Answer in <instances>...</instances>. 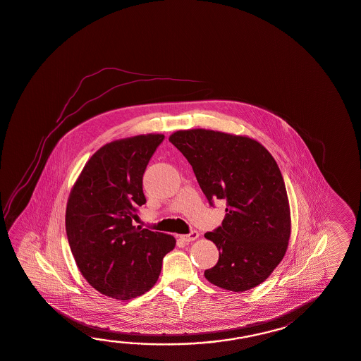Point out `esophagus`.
Returning a JSON list of instances; mask_svg holds the SVG:
<instances>
[{"label":"esophagus","mask_w":361,"mask_h":361,"mask_svg":"<svg viewBox=\"0 0 361 361\" xmlns=\"http://www.w3.org/2000/svg\"><path fill=\"white\" fill-rule=\"evenodd\" d=\"M179 238H180L183 242H187V243H188V242H193V240H196V239L199 238V233L193 230V231H191L190 234L180 235Z\"/></svg>","instance_id":"1"}]
</instances>
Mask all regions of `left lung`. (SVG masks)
Segmentation results:
<instances>
[{
	"mask_svg": "<svg viewBox=\"0 0 361 361\" xmlns=\"http://www.w3.org/2000/svg\"><path fill=\"white\" fill-rule=\"evenodd\" d=\"M210 205L226 202L222 226L204 235L217 245L216 267L204 271L210 283L234 293L262 283L277 268L291 234L285 182L268 149L248 136L213 130L170 135Z\"/></svg>",
	"mask_w": 361,
	"mask_h": 361,
	"instance_id": "1",
	"label": "left lung"
}]
</instances>
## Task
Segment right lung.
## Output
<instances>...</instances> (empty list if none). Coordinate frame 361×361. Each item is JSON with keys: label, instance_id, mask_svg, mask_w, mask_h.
Masks as SVG:
<instances>
[{"label": "right lung", "instance_id": "right-lung-1", "mask_svg": "<svg viewBox=\"0 0 361 361\" xmlns=\"http://www.w3.org/2000/svg\"><path fill=\"white\" fill-rule=\"evenodd\" d=\"M164 139L137 135L105 144L68 196L66 234L76 265L93 288L117 300L149 291L176 247L174 236L133 225L147 202L144 171Z\"/></svg>", "mask_w": 361, "mask_h": 361}]
</instances>
